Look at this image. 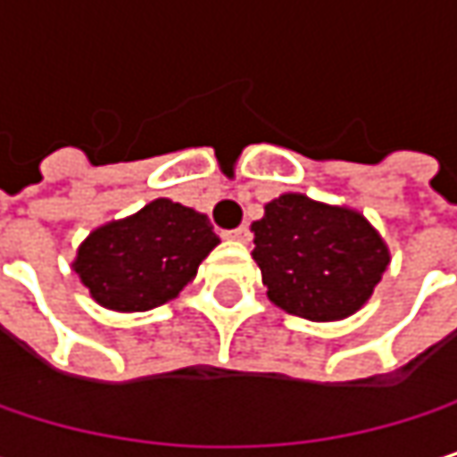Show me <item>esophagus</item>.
Segmentation results:
<instances>
[{
	"label": "esophagus",
	"instance_id": "obj_1",
	"mask_svg": "<svg viewBox=\"0 0 457 457\" xmlns=\"http://www.w3.org/2000/svg\"><path fill=\"white\" fill-rule=\"evenodd\" d=\"M225 237H228V240H237V243H248V240H251V229L243 225V228H235L229 229V232H225Z\"/></svg>",
	"mask_w": 457,
	"mask_h": 457
}]
</instances>
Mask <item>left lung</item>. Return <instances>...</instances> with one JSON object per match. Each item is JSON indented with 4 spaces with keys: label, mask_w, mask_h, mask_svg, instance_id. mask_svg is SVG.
<instances>
[{
    "label": "left lung",
    "mask_w": 457,
    "mask_h": 457,
    "mask_svg": "<svg viewBox=\"0 0 457 457\" xmlns=\"http://www.w3.org/2000/svg\"><path fill=\"white\" fill-rule=\"evenodd\" d=\"M253 262L272 304L330 322L354 315L389 267V248L354 209L286 193L251 225Z\"/></svg>",
    "instance_id": "left-lung-1"
}]
</instances>
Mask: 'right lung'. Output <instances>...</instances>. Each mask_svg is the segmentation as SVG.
<instances>
[{
	"instance_id": "add662e5",
	"label": "right lung",
	"mask_w": 457,
	"mask_h": 457,
	"mask_svg": "<svg viewBox=\"0 0 457 457\" xmlns=\"http://www.w3.org/2000/svg\"><path fill=\"white\" fill-rule=\"evenodd\" d=\"M220 243L206 214L155 198L79 245L73 270L92 299L116 312H147L179 296Z\"/></svg>"
}]
</instances>
